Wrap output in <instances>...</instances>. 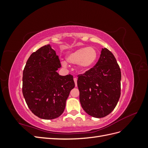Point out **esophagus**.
Wrapping results in <instances>:
<instances>
[{
  "label": "esophagus",
  "mask_w": 148,
  "mask_h": 148,
  "mask_svg": "<svg viewBox=\"0 0 148 148\" xmlns=\"http://www.w3.org/2000/svg\"><path fill=\"white\" fill-rule=\"evenodd\" d=\"M74 82H75V86L77 87V78H74Z\"/></svg>",
  "instance_id": "esophagus-1"
}]
</instances>
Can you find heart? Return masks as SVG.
I'll return each mask as SVG.
<instances>
[{
    "instance_id": "1",
    "label": "heart",
    "mask_w": 148,
    "mask_h": 148,
    "mask_svg": "<svg viewBox=\"0 0 148 148\" xmlns=\"http://www.w3.org/2000/svg\"><path fill=\"white\" fill-rule=\"evenodd\" d=\"M98 53L96 49L92 47H80L68 53L66 56V60L71 64H78L79 69L85 71L90 70L95 64L97 59ZM63 66H66L65 61L62 62Z\"/></svg>"
}]
</instances>
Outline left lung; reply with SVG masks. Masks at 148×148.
I'll return each mask as SVG.
<instances>
[{
  "instance_id": "8db88e82",
  "label": "left lung",
  "mask_w": 148,
  "mask_h": 148,
  "mask_svg": "<svg viewBox=\"0 0 148 148\" xmlns=\"http://www.w3.org/2000/svg\"><path fill=\"white\" fill-rule=\"evenodd\" d=\"M79 101L83 110L96 118L113 111L120 96L121 71L113 53L102 49L96 65L78 76Z\"/></svg>"
}]
</instances>
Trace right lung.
I'll use <instances>...</instances> for the list:
<instances>
[{"label": "right lung", "instance_id": "obj_1", "mask_svg": "<svg viewBox=\"0 0 148 148\" xmlns=\"http://www.w3.org/2000/svg\"><path fill=\"white\" fill-rule=\"evenodd\" d=\"M59 56L50 44L33 52L23 72L22 91L31 111L37 117L51 120L64 112L66 101L75 87L73 76L60 75Z\"/></svg>", "mask_w": 148, "mask_h": 148}]
</instances>
